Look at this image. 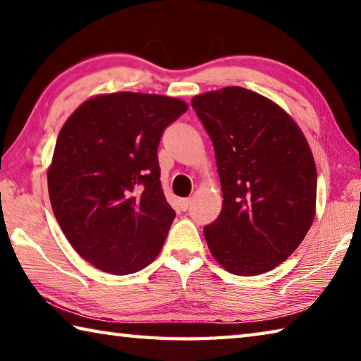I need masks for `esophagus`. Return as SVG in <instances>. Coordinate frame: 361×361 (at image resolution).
<instances>
[{"label":"esophagus","mask_w":361,"mask_h":361,"mask_svg":"<svg viewBox=\"0 0 361 361\" xmlns=\"http://www.w3.org/2000/svg\"><path fill=\"white\" fill-rule=\"evenodd\" d=\"M190 203H192V199H181L180 207H181L183 211H188L190 208Z\"/></svg>","instance_id":"34e87169"}]
</instances>
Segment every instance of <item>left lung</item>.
<instances>
[{
    "label": "left lung",
    "mask_w": 361,
    "mask_h": 361,
    "mask_svg": "<svg viewBox=\"0 0 361 361\" xmlns=\"http://www.w3.org/2000/svg\"><path fill=\"white\" fill-rule=\"evenodd\" d=\"M214 147L222 211L203 228L216 261L252 277L298 249L314 219L317 173L294 120L257 92L230 86L192 98Z\"/></svg>",
    "instance_id": "obj_1"
}]
</instances>
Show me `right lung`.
Listing matches in <instances>:
<instances>
[{"mask_svg": "<svg viewBox=\"0 0 361 361\" xmlns=\"http://www.w3.org/2000/svg\"><path fill=\"white\" fill-rule=\"evenodd\" d=\"M186 111L178 98L117 92L84 102L63 123L48 169L49 202L68 243L97 269L134 274L161 252L175 211L157 152Z\"/></svg>", "mask_w": 361, "mask_h": 361, "instance_id": "obj_1", "label": "right lung"}]
</instances>
